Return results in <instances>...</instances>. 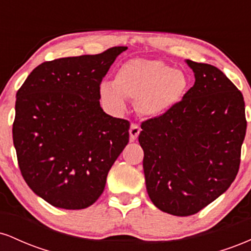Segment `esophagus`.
Here are the masks:
<instances>
[{"mask_svg": "<svg viewBox=\"0 0 251 251\" xmlns=\"http://www.w3.org/2000/svg\"><path fill=\"white\" fill-rule=\"evenodd\" d=\"M128 132H129V142H134L140 133L139 125H137V124H132Z\"/></svg>", "mask_w": 251, "mask_h": 251, "instance_id": "obj_1", "label": "esophagus"}]
</instances>
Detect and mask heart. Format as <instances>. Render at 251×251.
<instances>
[{"mask_svg":"<svg viewBox=\"0 0 251 251\" xmlns=\"http://www.w3.org/2000/svg\"><path fill=\"white\" fill-rule=\"evenodd\" d=\"M189 86L186 74L159 60L134 59L117 71L113 83L100 85V97L108 108L123 112L126 98L137 101L143 116H163L185 94Z\"/></svg>","mask_w":251,"mask_h":251,"instance_id":"b5f03b06","label":"heart"}]
</instances>
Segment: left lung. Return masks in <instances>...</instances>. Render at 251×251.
I'll list each match as a JSON object with an SVG mask.
<instances>
[{"label": "left lung", "instance_id": "8db88e82", "mask_svg": "<svg viewBox=\"0 0 251 251\" xmlns=\"http://www.w3.org/2000/svg\"><path fill=\"white\" fill-rule=\"evenodd\" d=\"M195 85L163 116L142 124L150 200L174 216L197 214L237 176L247 131L243 96L223 72L185 60Z\"/></svg>", "mask_w": 251, "mask_h": 251}]
</instances>
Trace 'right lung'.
Wrapping results in <instances>:
<instances>
[{
	"label": "right lung",
	"mask_w": 251,
	"mask_h": 251,
	"mask_svg": "<svg viewBox=\"0 0 251 251\" xmlns=\"http://www.w3.org/2000/svg\"><path fill=\"white\" fill-rule=\"evenodd\" d=\"M126 47L61 57L34 68L16 93L13 140L25 183L67 210L101 196L109 169L128 143L129 123L100 106V83Z\"/></svg>",
	"instance_id": "add662e5"
}]
</instances>
